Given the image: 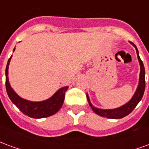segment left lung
I'll use <instances>...</instances> for the list:
<instances>
[{
  "label": "left lung",
  "instance_id": "obj_1",
  "mask_svg": "<svg viewBox=\"0 0 149 149\" xmlns=\"http://www.w3.org/2000/svg\"><path fill=\"white\" fill-rule=\"evenodd\" d=\"M133 45L136 47V53H137V57L140 62V65H141V74H140V81H139V85H138L136 92L135 93L134 96L132 98L130 101H128V103L123 105L122 107H120L118 109H107L103 110L100 109H97L92 105L89 98L87 95V100L89 103V105L91 108L93 109V112L95 113H97V115L103 116V117H107L109 119H120L125 117L126 116H128L129 113H131L133 109H134L136 106L137 105V104L140 102V100H141V98L143 97L144 93V89H145V71H144V67L143 62L139 56V52L136 49V46L133 43H132Z\"/></svg>",
  "mask_w": 149,
  "mask_h": 149
}]
</instances>
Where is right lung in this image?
Instances as JSON below:
<instances>
[{
	"label": "right lung",
	"instance_id": "1",
	"mask_svg": "<svg viewBox=\"0 0 149 149\" xmlns=\"http://www.w3.org/2000/svg\"><path fill=\"white\" fill-rule=\"evenodd\" d=\"M11 57L12 56H10V58L8 59L6 69H5V75H6L5 87H6V91H7L8 97L12 100V102L24 114L32 118L37 119L48 117L58 112L64 103L65 92L67 91L68 87L62 88L60 90L57 91L51 98H49V100L41 101V102H31L29 100L22 99L13 90L8 82V68Z\"/></svg>",
	"mask_w": 149,
	"mask_h": 149
}]
</instances>
